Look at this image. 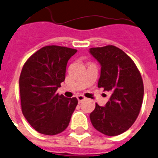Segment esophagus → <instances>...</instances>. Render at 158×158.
Masks as SVG:
<instances>
[{
  "label": "esophagus",
  "instance_id": "obj_1",
  "mask_svg": "<svg viewBox=\"0 0 158 158\" xmlns=\"http://www.w3.org/2000/svg\"><path fill=\"white\" fill-rule=\"evenodd\" d=\"M77 100H78V101H79V103H81V101H85V97L84 96H82V95H78L77 96Z\"/></svg>",
  "mask_w": 158,
  "mask_h": 158
}]
</instances>
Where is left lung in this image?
<instances>
[{"label": "left lung", "instance_id": "8db88e82", "mask_svg": "<svg viewBox=\"0 0 158 158\" xmlns=\"http://www.w3.org/2000/svg\"><path fill=\"white\" fill-rule=\"evenodd\" d=\"M90 53L101 66L98 87L111 92L106 106L96 104L90 121L101 134L116 136L128 130L139 116L144 92L141 74L134 61L115 46L91 48Z\"/></svg>", "mask_w": 158, "mask_h": 158}]
</instances>
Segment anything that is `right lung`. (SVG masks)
<instances>
[{"instance_id":"1","label":"right lung","mask_w":158,"mask_h":158,"mask_svg":"<svg viewBox=\"0 0 158 158\" xmlns=\"http://www.w3.org/2000/svg\"><path fill=\"white\" fill-rule=\"evenodd\" d=\"M77 49L49 45L27 60L19 76L22 113L40 134L55 135L69 124L77 99L57 93L64 81L68 61Z\"/></svg>"}]
</instances>
